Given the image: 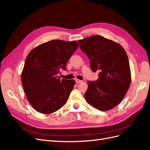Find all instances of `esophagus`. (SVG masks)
<instances>
[{
  "instance_id": "34e87169",
  "label": "esophagus",
  "mask_w": 150,
  "mask_h": 150,
  "mask_svg": "<svg viewBox=\"0 0 150 150\" xmlns=\"http://www.w3.org/2000/svg\"><path fill=\"white\" fill-rule=\"evenodd\" d=\"M76 83H80L82 82V81L80 80V79H76Z\"/></svg>"
}]
</instances>
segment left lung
Wrapping results in <instances>:
<instances>
[{
	"instance_id": "left-lung-1",
	"label": "left lung",
	"mask_w": 150,
	"mask_h": 150,
	"mask_svg": "<svg viewBox=\"0 0 150 150\" xmlns=\"http://www.w3.org/2000/svg\"><path fill=\"white\" fill-rule=\"evenodd\" d=\"M81 51L90 59L91 69L99 72L96 81H88L84 98L100 111L116 106L123 99L131 84V71L124 48L100 35L79 40Z\"/></svg>"
}]
</instances>
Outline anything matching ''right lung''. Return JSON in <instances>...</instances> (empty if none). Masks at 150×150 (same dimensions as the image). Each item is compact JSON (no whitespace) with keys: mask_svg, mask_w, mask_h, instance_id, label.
I'll return each mask as SVG.
<instances>
[{"mask_svg":"<svg viewBox=\"0 0 150 150\" xmlns=\"http://www.w3.org/2000/svg\"><path fill=\"white\" fill-rule=\"evenodd\" d=\"M78 44L52 40L31 50L27 56L21 74V81L27 99L35 110L51 114L66 103L74 88L73 79H60L57 74L66 70Z\"/></svg>","mask_w":150,"mask_h":150,"instance_id":"right-lung-1","label":"right lung"}]
</instances>
